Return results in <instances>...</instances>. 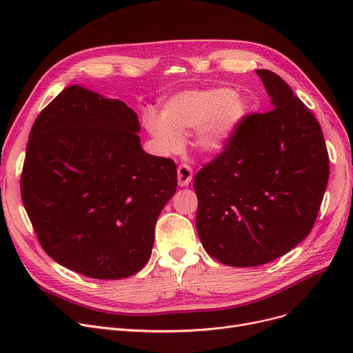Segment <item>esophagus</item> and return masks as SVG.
Masks as SVG:
<instances>
[{"instance_id": "obj_1", "label": "esophagus", "mask_w": 353, "mask_h": 353, "mask_svg": "<svg viewBox=\"0 0 353 353\" xmlns=\"http://www.w3.org/2000/svg\"><path fill=\"white\" fill-rule=\"evenodd\" d=\"M193 177V172L192 167L188 164H180L177 167V180H179V186L186 188L189 186V183L192 181Z\"/></svg>"}]
</instances>
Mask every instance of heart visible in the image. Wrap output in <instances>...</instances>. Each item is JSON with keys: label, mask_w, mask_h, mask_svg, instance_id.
<instances>
[{"label": "heart", "mask_w": 353, "mask_h": 353, "mask_svg": "<svg viewBox=\"0 0 353 353\" xmlns=\"http://www.w3.org/2000/svg\"><path fill=\"white\" fill-rule=\"evenodd\" d=\"M250 111V103L232 88L188 90L167 100L161 116L147 113L144 125L163 153L179 152L183 134L197 128L199 150L219 154L229 147Z\"/></svg>", "instance_id": "heart-1"}]
</instances>
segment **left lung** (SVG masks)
Here are the masks:
<instances>
[{
    "instance_id": "8db88e82",
    "label": "left lung",
    "mask_w": 353,
    "mask_h": 353,
    "mask_svg": "<svg viewBox=\"0 0 353 353\" xmlns=\"http://www.w3.org/2000/svg\"><path fill=\"white\" fill-rule=\"evenodd\" d=\"M256 74L272 110L249 114L193 181L200 242L234 268L269 263L299 245L318 217L329 179L318 120L277 74Z\"/></svg>"
}]
</instances>
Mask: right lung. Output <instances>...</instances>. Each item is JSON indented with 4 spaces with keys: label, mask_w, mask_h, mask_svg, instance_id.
Instances as JSON below:
<instances>
[{
    "label": "right lung",
    "mask_w": 353,
    "mask_h": 353,
    "mask_svg": "<svg viewBox=\"0 0 353 353\" xmlns=\"http://www.w3.org/2000/svg\"><path fill=\"white\" fill-rule=\"evenodd\" d=\"M133 108L81 85L32 124L21 197L43 249L92 279H123L150 259L154 226L176 193L172 159L140 144Z\"/></svg>",
    "instance_id": "right-lung-1"
}]
</instances>
